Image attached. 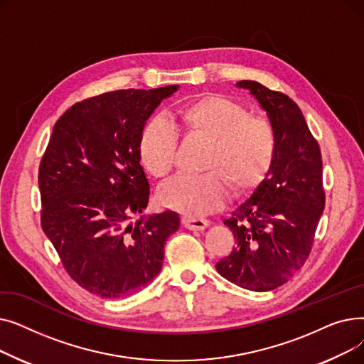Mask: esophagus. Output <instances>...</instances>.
Here are the masks:
<instances>
[{"instance_id": "1", "label": "esophagus", "mask_w": 364, "mask_h": 364, "mask_svg": "<svg viewBox=\"0 0 364 364\" xmlns=\"http://www.w3.org/2000/svg\"><path fill=\"white\" fill-rule=\"evenodd\" d=\"M183 225L186 228H188V230H195V232H200V230H205V228L209 225V221L208 220H203V218H195V217H183L181 220Z\"/></svg>"}]
</instances>
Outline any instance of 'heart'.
I'll return each instance as SVG.
<instances>
[{"label": "heart", "mask_w": 364, "mask_h": 364, "mask_svg": "<svg viewBox=\"0 0 364 364\" xmlns=\"http://www.w3.org/2000/svg\"><path fill=\"white\" fill-rule=\"evenodd\" d=\"M176 127L188 137L209 141L199 176H178L159 192L164 206L188 217L218 209L227 198V184L235 193L252 190L269 172L276 151L272 125L220 95H205L176 113ZM178 136L169 122L150 119L143 128L139 153L149 174L165 178L176 165Z\"/></svg>", "instance_id": "heart-1"}]
</instances>
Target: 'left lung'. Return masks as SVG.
<instances>
[{
	"instance_id": "1",
	"label": "left lung",
	"mask_w": 364,
	"mask_h": 364,
	"mask_svg": "<svg viewBox=\"0 0 364 364\" xmlns=\"http://www.w3.org/2000/svg\"><path fill=\"white\" fill-rule=\"evenodd\" d=\"M265 112L276 137L273 164L264 180L237 203L224 224L236 245L215 264L243 289L269 292L307 261L324 209L320 149L298 105L255 81H239Z\"/></svg>"
}]
</instances>
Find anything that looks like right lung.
<instances>
[{
	"label": "right lung",
	"instance_id": "add662e5",
	"mask_svg": "<svg viewBox=\"0 0 364 364\" xmlns=\"http://www.w3.org/2000/svg\"><path fill=\"white\" fill-rule=\"evenodd\" d=\"M178 88L105 92L53 128L38 174L41 225L69 276L97 296L124 298L153 282L180 227L174 211L143 214L150 184L139 153L146 122Z\"/></svg>",
	"mask_w": 364,
	"mask_h": 364
}]
</instances>
